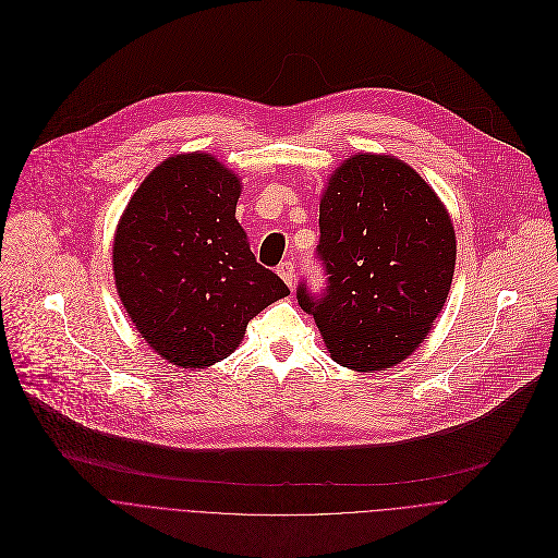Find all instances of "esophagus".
<instances>
[{
    "label": "esophagus",
    "instance_id": "obj_1",
    "mask_svg": "<svg viewBox=\"0 0 558 558\" xmlns=\"http://www.w3.org/2000/svg\"><path fill=\"white\" fill-rule=\"evenodd\" d=\"M277 275L292 288V283H294V264L292 262H281L277 266Z\"/></svg>",
    "mask_w": 558,
    "mask_h": 558
}]
</instances>
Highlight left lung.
I'll use <instances>...</instances> for the list:
<instances>
[{
  "mask_svg": "<svg viewBox=\"0 0 558 558\" xmlns=\"http://www.w3.org/2000/svg\"><path fill=\"white\" fill-rule=\"evenodd\" d=\"M325 290L296 288L329 356L356 372L402 363L449 296L456 231L435 191L393 156L359 154L331 173L318 208Z\"/></svg>",
  "mask_w": 558,
  "mask_h": 558,
  "instance_id": "obj_1",
  "label": "left lung"
}]
</instances>
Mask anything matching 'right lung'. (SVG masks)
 <instances>
[{"instance_id":"1","label":"right lung","mask_w":558,"mask_h":558,"mask_svg":"<svg viewBox=\"0 0 558 558\" xmlns=\"http://www.w3.org/2000/svg\"><path fill=\"white\" fill-rule=\"evenodd\" d=\"M240 193L217 158L180 154L145 178L119 221V296L149 348L182 369L225 361L248 320L290 294L251 253L235 219Z\"/></svg>"}]
</instances>
